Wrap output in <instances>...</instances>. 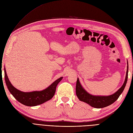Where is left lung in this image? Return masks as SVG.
Masks as SVG:
<instances>
[{
  "label": "left lung",
  "instance_id": "left-lung-1",
  "mask_svg": "<svg viewBox=\"0 0 133 133\" xmlns=\"http://www.w3.org/2000/svg\"><path fill=\"white\" fill-rule=\"evenodd\" d=\"M128 73V63L127 61L126 76L123 85L116 92L110 96H95L90 94L83 88L79 82V78H78L76 86V95L80 101L86 103L93 107L101 108L107 107L114 103L122 93L127 82Z\"/></svg>",
  "mask_w": 133,
  "mask_h": 133
}]
</instances>
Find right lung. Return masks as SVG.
<instances>
[{
  "label": "right lung",
  "mask_w": 133,
  "mask_h": 133,
  "mask_svg": "<svg viewBox=\"0 0 133 133\" xmlns=\"http://www.w3.org/2000/svg\"><path fill=\"white\" fill-rule=\"evenodd\" d=\"M4 72L6 84L10 93L19 103L27 106H37L50 100L56 92L57 84L63 78V77H60L54 82L48 88L42 91L26 92L21 91L14 88L9 79L5 68L4 69Z\"/></svg>",
  "instance_id": "obj_1"
}]
</instances>
